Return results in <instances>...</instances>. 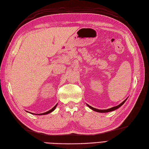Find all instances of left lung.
Returning a JSON list of instances; mask_svg holds the SVG:
<instances>
[{
  "instance_id": "left-lung-1",
  "label": "left lung",
  "mask_w": 149,
  "mask_h": 149,
  "mask_svg": "<svg viewBox=\"0 0 149 149\" xmlns=\"http://www.w3.org/2000/svg\"><path fill=\"white\" fill-rule=\"evenodd\" d=\"M127 99H126L125 100H124L123 101V102L121 103V104H120L119 105H118V106H115V107H111V108H109V109H96V108H94V107H91V106H89L88 105V104H87V106L90 107V108L91 109H92V110H93V111H97V112H99V113H107V112H110V111H115V110H116V109H118V108H119V107H120V106H122L123 104L125 103V102L126 100H127Z\"/></svg>"
}]
</instances>
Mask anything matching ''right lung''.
<instances>
[{
    "label": "right lung",
    "instance_id": "right-lung-1",
    "mask_svg": "<svg viewBox=\"0 0 149 149\" xmlns=\"http://www.w3.org/2000/svg\"><path fill=\"white\" fill-rule=\"evenodd\" d=\"M57 105H58V104H56V106H55L53 108H52V109H50V110L48 111H47V112H45V113H40V114H38V115H47V114H49V113H50L52 112L53 111L56 109V107ZM31 113V114H33V115H36V114H34V113ZM36 115H37V114H36Z\"/></svg>",
    "mask_w": 149,
    "mask_h": 149
}]
</instances>
